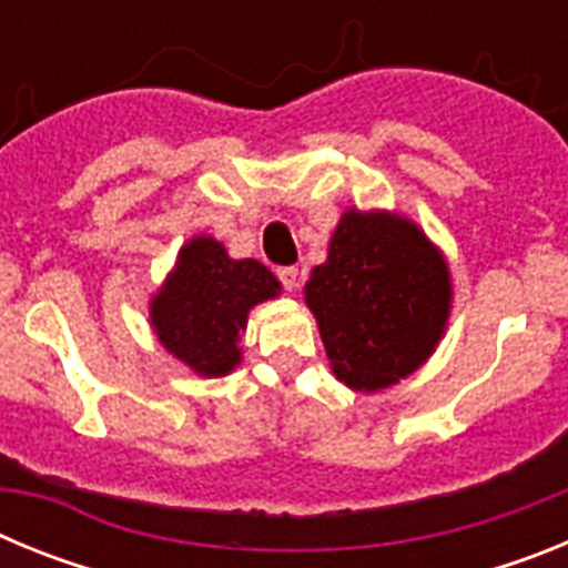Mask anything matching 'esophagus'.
Segmentation results:
<instances>
[{"mask_svg":"<svg viewBox=\"0 0 568 568\" xmlns=\"http://www.w3.org/2000/svg\"><path fill=\"white\" fill-rule=\"evenodd\" d=\"M278 278H281V284H284V290H290V293L298 287V270L295 267H281Z\"/></svg>","mask_w":568,"mask_h":568,"instance_id":"1","label":"esophagus"}]
</instances>
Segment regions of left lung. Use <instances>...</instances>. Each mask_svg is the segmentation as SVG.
Masks as SVG:
<instances>
[{"mask_svg":"<svg viewBox=\"0 0 568 568\" xmlns=\"http://www.w3.org/2000/svg\"><path fill=\"white\" fill-rule=\"evenodd\" d=\"M333 373L378 393L435 353L453 284L440 250L404 215L346 210L304 287Z\"/></svg>","mask_w":568,"mask_h":568,"instance_id":"1","label":"left lung"}]
</instances>
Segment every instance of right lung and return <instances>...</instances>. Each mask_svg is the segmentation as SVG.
<instances>
[{"mask_svg": "<svg viewBox=\"0 0 568 568\" xmlns=\"http://www.w3.org/2000/svg\"><path fill=\"white\" fill-rule=\"evenodd\" d=\"M278 290V278L261 261H235L224 244L195 235L150 301V324L170 355L204 378H219L241 364L239 341L250 310Z\"/></svg>", "mask_w": 568, "mask_h": 568, "instance_id": "right-lung-1", "label": "right lung"}]
</instances>
